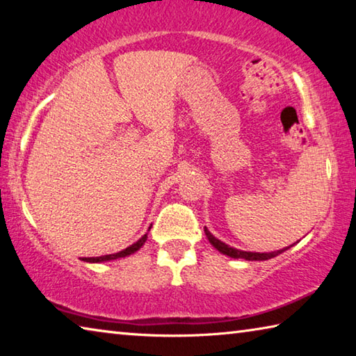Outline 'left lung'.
<instances>
[{"label":"left lung","mask_w":356,"mask_h":356,"mask_svg":"<svg viewBox=\"0 0 356 356\" xmlns=\"http://www.w3.org/2000/svg\"><path fill=\"white\" fill-rule=\"evenodd\" d=\"M204 232H206V236L209 238V242L212 243L213 248L218 250L221 254H226L232 259H245V261H268V259L276 257L281 252H284L286 250L291 248V246H286V248L278 250V251H272V252H252V251H243V250H237V248H232V246L226 245L225 242H221V240L216 238L215 236H212V232L209 231L207 227H204Z\"/></svg>","instance_id":"obj_1"}]
</instances>
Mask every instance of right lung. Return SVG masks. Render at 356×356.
Listing matches in <instances>:
<instances>
[{"label": "right lung", "mask_w": 356, "mask_h": 356, "mask_svg": "<svg viewBox=\"0 0 356 356\" xmlns=\"http://www.w3.org/2000/svg\"><path fill=\"white\" fill-rule=\"evenodd\" d=\"M147 231H150V226H149ZM146 240H147V232L144 234V236H143L140 240H138V242H135L134 245L127 246V248L122 250V251L114 252V254L99 256V257H83L81 261H84V262H91V264H100V262H108V261H116V259H120V257H127V256L134 254V252H136L138 250H140L141 246H143L144 243H146Z\"/></svg>", "instance_id": "add662e5"}]
</instances>
